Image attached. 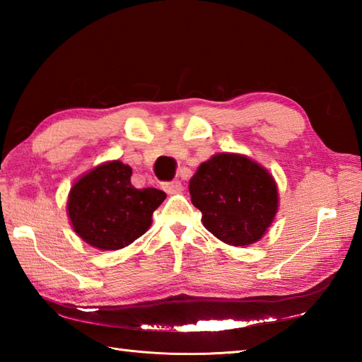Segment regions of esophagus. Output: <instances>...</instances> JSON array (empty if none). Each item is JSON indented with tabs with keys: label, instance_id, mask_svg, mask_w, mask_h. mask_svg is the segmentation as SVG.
<instances>
[{
	"label": "esophagus",
	"instance_id": "esophagus-1",
	"mask_svg": "<svg viewBox=\"0 0 362 362\" xmlns=\"http://www.w3.org/2000/svg\"><path fill=\"white\" fill-rule=\"evenodd\" d=\"M161 188H163L168 194H175V193H180L183 187L180 180H173V182L161 183Z\"/></svg>",
	"mask_w": 362,
	"mask_h": 362
}]
</instances>
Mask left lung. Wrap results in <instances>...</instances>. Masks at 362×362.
I'll return each mask as SVG.
<instances>
[{
    "instance_id": "left-lung-1",
    "label": "left lung",
    "mask_w": 362,
    "mask_h": 362,
    "mask_svg": "<svg viewBox=\"0 0 362 362\" xmlns=\"http://www.w3.org/2000/svg\"><path fill=\"white\" fill-rule=\"evenodd\" d=\"M189 194L202 211L205 228L236 247L257 243L279 206L272 175L238 153H218L199 166L189 180Z\"/></svg>"
}]
</instances>
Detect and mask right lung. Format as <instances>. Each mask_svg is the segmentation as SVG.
I'll use <instances>...</instances> for the list:
<instances>
[{"mask_svg":"<svg viewBox=\"0 0 362 362\" xmlns=\"http://www.w3.org/2000/svg\"><path fill=\"white\" fill-rule=\"evenodd\" d=\"M132 168L119 160L99 165L74 183L68 214L74 232L101 250H118L140 238L166 194L156 188H135Z\"/></svg>","mask_w":362,"mask_h":362,"instance_id":"1","label":"right lung"}]
</instances>
